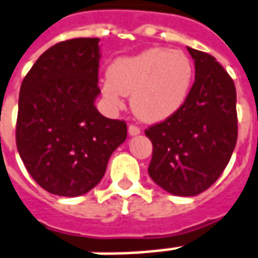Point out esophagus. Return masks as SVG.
Listing matches in <instances>:
<instances>
[{"label":"esophagus","instance_id":"1","mask_svg":"<svg viewBox=\"0 0 258 258\" xmlns=\"http://www.w3.org/2000/svg\"><path fill=\"white\" fill-rule=\"evenodd\" d=\"M140 133H141L140 127H137V125H134V124H130L128 125V134L130 135H138Z\"/></svg>","mask_w":258,"mask_h":258}]
</instances>
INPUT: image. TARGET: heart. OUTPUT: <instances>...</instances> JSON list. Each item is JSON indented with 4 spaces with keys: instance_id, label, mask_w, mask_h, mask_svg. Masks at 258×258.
Masks as SVG:
<instances>
[{
    "instance_id": "obj_1",
    "label": "heart",
    "mask_w": 258,
    "mask_h": 258,
    "mask_svg": "<svg viewBox=\"0 0 258 258\" xmlns=\"http://www.w3.org/2000/svg\"><path fill=\"white\" fill-rule=\"evenodd\" d=\"M194 67L183 51L148 48L120 57L107 68L103 93L111 103L131 95V109L142 121H163L184 106L190 95Z\"/></svg>"
}]
</instances>
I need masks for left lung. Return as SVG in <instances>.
Masks as SVG:
<instances>
[{
    "instance_id": "8db88e82",
    "label": "left lung",
    "mask_w": 258,
    "mask_h": 258,
    "mask_svg": "<svg viewBox=\"0 0 258 258\" xmlns=\"http://www.w3.org/2000/svg\"><path fill=\"white\" fill-rule=\"evenodd\" d=\"M196 81L176 114L151 125V179L173 196L191 197L210 188L229 163L237 141L233 79L211 54L187 47Z\"/></svg>"
}]
</instances>
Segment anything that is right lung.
<instances>
[{
    "label": "right lung",
    "instance_id": "obj_1",
    "mask_svg": "<svg viewBox=\"0 0 258 258\" xmlns=\"http://www.w3.org/2000/svg\"><path fill=\"white\" fill-rule=\"evenodd\" d=\"M99 58L96 37L60 41L22 81L16 147L30 176L51 194L77 197L92 190L127 138L125 121L95 107Z\"/></svg>",
    "mask_w": 258,
    "mask_h": 258
}]
</instances>
